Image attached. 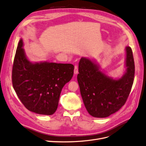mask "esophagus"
Returning a JSON list of instances; mask_svg holds the SVG:
<instances>
[{
    "label": "esophagus",
    "instance_id": "34e87169",
    "mask_svg": "<svg viewBox=\"0 0 146 146\" xmlns=\"http://www.w3.org/2000/svg\"><path fill=\"white\" fill-rule=\"evenodd\" d=\"M78 73V66L75 65L74 66V74H77Z\"/></svg>",
    "mask_w": 146,
    "mask_h": 146
}]
</instances>
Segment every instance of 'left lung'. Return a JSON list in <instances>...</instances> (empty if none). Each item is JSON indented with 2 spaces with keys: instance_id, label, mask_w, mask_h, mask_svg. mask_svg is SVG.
I'll return each mask as SVG.
<instances>
[{
  "instance_id": "1",
  "label": "left lung",
  "mask_w": 146,
  "mask_h": 146,
  "mask_svg": "<svg viewBox=\"0 0 146 146\" xmlns=\"http://www.w3.org/2000/svg\"><path fill=\"white\" fill-rule=\"evenodd\" d=\"M126 72L119 79L106 75L94 60L82 57L77 80L84 106L94 117L104 118L115 113L125 103L135 76L131 48H125Z\"/></svg>"
}]
</instances>
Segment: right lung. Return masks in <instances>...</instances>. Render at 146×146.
Wrapping results in <instances>:
<instances>
[{
	"label": "right lung",
	"mask_w": 146,
	"mask_h": 146,
	"mask_svg": "<svg viewBox=\"0 0 146 146\" xmlns=\"http://www.w3.org/2000/svg\"><path fill=\"white\" fill-rule=\"evenodd\" d=\"M23 45L21 38L12 70L13 88L28 110L52 115L57 110L62 88L73 77L74 66L46 61L32 63L27 58Z\"/></svg>",
	"instance_id": "right-lung-1"
}]
</instances>
